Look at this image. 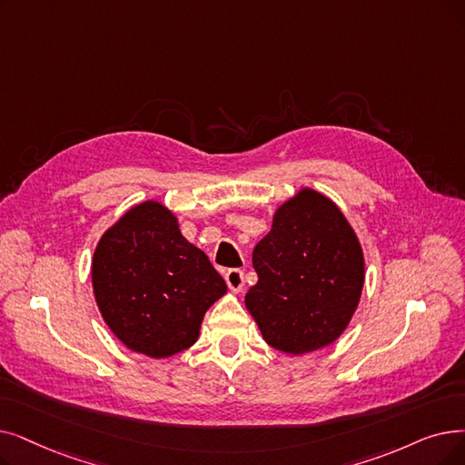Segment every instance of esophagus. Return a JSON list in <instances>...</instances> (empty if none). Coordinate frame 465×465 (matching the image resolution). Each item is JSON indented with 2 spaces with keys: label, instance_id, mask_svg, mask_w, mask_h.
<instances>
[{
  "label": "esophagus",
  "instance_id": "obj_1",
  "mask_svg": "<svg viewBox=\"0 0 465 465\" xmlns=\"http://www.w3.org/2000/svg\"><path fill=\"white\" fill-rule=\"evenodd\" d=\"M224 279H226V282H228L230 291H233V292H239L241 289H243V285H245L243 272H241V270H228L226 275H224Z\"/></svg>",
  "mask_w": 465,
  "mask_h": 465
}]
</instances>
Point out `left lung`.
I'll return each instance as SVG.
<instances>
[{"label":"left lung","instance_id":"8db88e82","mask_svg":"<svg viewBox=\"0 0 465 465\" xmlns=\"http://www.w3.org/2000/svg\"><path fill=\"white\" fill-rule=\"evenodd\" d=\"M258 282L245 306L268 344L291 355L325 348L357 310L365 258L334 201L302 188L282 203L252 251Z\"/></svg>","mask_w":465,"mask_h":465}]
</instances>
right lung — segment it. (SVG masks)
Instances as JSON below:
<instances>
[{
  "mask_svg": "<svg viewBox=\"0 0 465 465\" xmlns=\"http://www.w3.org/2000/svg\"><path fill=\"white\" fill-rule=\"evenodd\" d=\"M91 277L110 331L153 359L193 346L205 312L226 294L207 254L180 233L176 216L157 201L134 205L104 232Z\"/></svg>",
  "mask_w": 465,
  "mask_h": 465,
  "instance_id": "right-lung-1",
  "label": "right lung"
}]
</instances>
